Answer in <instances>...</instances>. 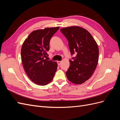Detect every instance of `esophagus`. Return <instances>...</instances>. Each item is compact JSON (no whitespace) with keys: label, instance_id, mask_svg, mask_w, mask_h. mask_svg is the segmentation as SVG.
Segmentation results:
<instances>
[{"label":"esophagus","instance_id":"esophagus-1","mask_svg":"<svg viewBox=\"0 0 120 120\" xmlns=\"http://www.w3.org/2000/svg\"><path fill=\"white\" fill-rule=\"evenodd\" d=\"M57 64L59 65V66H60V65L61 64V61H57Z\"/></svg>","mask_w":120,"mask_h":120}]
</instances>
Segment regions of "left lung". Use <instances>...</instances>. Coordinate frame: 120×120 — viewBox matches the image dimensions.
Listing matches in <instances>:
<instances>
[{
  "label": "left lung",
  "instance_id": "8db88e82",
  "mask_svg": "<svg viewBox=\"0 0 120 120\" xmlns=\"http://www.w3.org/2000/svg\"><path fill=\"white\" fill-rule=\"evenodd\" d=\"M61 33L68 41L71 55L70 67L66 72L68 79L75 84L88 80L95 71L99 60V48L90 32L79 26L61 28Z\"/></svg>",
  "mask_w": 120,
  "mask_h": 120
}]
</instances>
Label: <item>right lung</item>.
I'll list each match as a JSON object with an SVG mask.
<instances>
[{
  "label": "right lung",
  "instance_id": "obj_1",
  "mask_svg": "<svg viewBox=\"0 0 120 120\" xmlns=\"http://www.w3.org/2000/svg\"><path fill=\"white\" fill-rule=\"evenodd\" d=\"M60 27L45 28L33 31L25 40L21 49L23 67L31 81L45 86L52 81L57 70L56 61L48 60L50 39Z\"/></svg>",
  "mask_w": 120,
  "mask_h": 120
}]
</instances>
